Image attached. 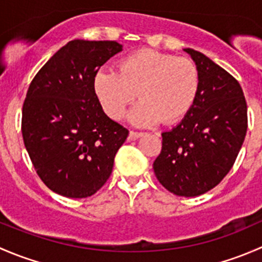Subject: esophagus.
<instances>
[{
    "mask_svg": "<svg viewBox=\"0 0 262 262\" xmlns=\"http://www.w3.org/2000/svg\"><path fill=\"white\" fill-rule=\"evenodd\" d=\"M142 136H143V133H142V132L130 130V132H129V141H136V139L141 138Z\"/></svg>",
    "mask_w": 262,
    "mask_h": 262,
    "instance_id": "34e87169",
    "label": "esophagus"
}]
</instances>
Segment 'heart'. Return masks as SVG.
Instances as JSON below:
<instances>
[{
    "label": "heart",
    "instance_id": "heart-1",
    "mask_svg": "<svg viewBox=\"0 0 262 262\" xmlns=\"http://www.w3.org/2000/svg\"><path fill=\"white\" fill-rule=\"evenodd\" d=\"M94 94L104 113L119 120L138 97L128 120L137 126L175 124L191 110L200 87L196 64L185 57L142 49L121 58L116 72L95 73Z\"/></svg>",
    "mask_w": 262,
    "mask_h": 262
}]
</instances>
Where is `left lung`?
Masks as SVG:
<instances>
[{"label": "left lung", "mask_w": 262, "mask_h": 262, "mask_svg": "<svg viewBox=\"0 0 262 262\" xmlns=\"http://www.w3.org/2000/svg\"><path fill=\"white\" fill-rule=\"evenodd\" d=\"M184 50L199 70V92L181 123L162 133L153 170L168 191L191 198L216 186L233 166L247 132V104L233 76L203 53Z\"/></svg>", "instance_id": "left-lung-1"}]
</instances>
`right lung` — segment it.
Instances as JSON below:
<instances>
[{
	"mask_svg": "<svg viewBox=\"0 0 262 262\" xmlns=\"http://www.w3.org/2000/svg\"><path fill=\"white\" fill-rule=\"evenodd\" d=\"M123 50L116 41L75 39L36 73L23 105L24 144L52 191L82 199L110 178L129 132L112 120L94 94V76Z\"/></svg>",
	"mask_w": 262,
	"mask_h": 262,
	"instance_id": "1",
	"label": "right lung"
}]
</instances>
